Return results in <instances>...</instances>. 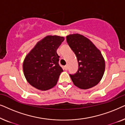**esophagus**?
<instances>
[{
	"label": "esophagus",
	"instance_id": "obj_1",
	"mask_svg": "<svg viewBox=\"0 0 125 125\" xmlns=\"http://www.w3.org/2000/svg\"><path fill=\"white\" fill-rule=\"evenodd\" d=\"M64 69H65V70H67L68 69V65H65V66H64Z\"/></svg>",
	"mask_w": 125,
	"mask_h": 125
}]
</instances>
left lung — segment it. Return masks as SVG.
<instances>
[{"label": "left lung", "instance_id": "left-lung-1", "mask_svg": "<svg viewBox=\"0 0 125 125\" xmlns=\"http://www.w3.org/2000/svg\"><path fill=\"white\" fill-rule=\"evenodd\" d=\"M66 42L76 54L78 64L77 72L69 74L74 85L82 89L95 86L102 79L105 69V60L100 50L80 34L67 36Z\"/></svg>", "mask_w": 125, "mask_h": 125}]
</instances>
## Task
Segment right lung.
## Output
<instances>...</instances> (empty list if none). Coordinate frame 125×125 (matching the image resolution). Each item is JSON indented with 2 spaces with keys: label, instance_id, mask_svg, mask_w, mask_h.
<instances>
[{
  "label": "right lung",
  "instance_id": "add662e5",
  "mask_svg": "<svg viewBox=\"0 0 125 125\" xmlns=\"http://www.w3.org/2000/svg\"><path fill=\"white\" fill-rule=\"evenodd\" d=\"M64 37L47 36L37 43L27 54L23 62L25 77L30 85L41 90L55 86L62 68L59 65L57 49Z\"/></svg>",
  "mask_w": 125,
  "mask_h": 125
}]
</instances>
